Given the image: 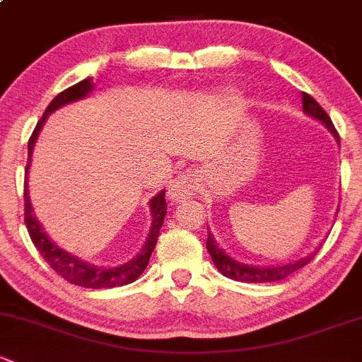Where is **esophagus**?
Returning a JSON list of instances; mask_svg holds the SVG:
<instances>
[{
    "label": "esophagus",
    "instance_id": "obj_1",
    "mask_svg": "<svg viewBox=\"0 0 362 362\" xmlns=\"http://www.w3.org/2000/svg\"><path fill=\"white\" fill-rule=\"evenodd\" d=\"M197 189V178L194 175L187 173L178 177L177 180H173L170 184L168 189V197L175 203H180V201L191 199Z\"/></svg>",
    "mask_w": 362,
    "mask_h": 362
}]
</instances>
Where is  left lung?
<instances>
[{
	"mask_svg": "<svg viewBox=\"0 0 362 362\" xmlns=\"http://www.w3.org/2000/svg\"><path fill=\"white\" fill-rule=\"evenodd\" d=\"M302 102H303V112L321 121V123L325 124L329 132H332V135L337 139V142L340 144L338 132L334 130L332 119H329V116L326 114L325 109H322L321 105H319L309 93L302 95ZM206 250H208V253H210L213 264L216 265V269H218L223 276L229 277V279H234V281H241V283H272V281H281L295 271H298V269H302L303 265L309 264L315 255V253H310L309 257L300 258V260L290 262V264H284V265L257 267V265L241 264V262L230 258L226 251H223L222 248H218V245H216L215 239L211 238V234H208Z\"/></svg>",
	"mask_w": 362,
	"mask_h": 362,
	"instance_id": "obj_1",
	"label": "left lung"
}]
</instances>
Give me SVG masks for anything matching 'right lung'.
Masks as SVG:
<instances>
[{"label": "right lung", "mask_w": 362, "mask_h": 362, "mask_svg": "<svg viewBox=\"0 0 362 362\" xmlns=\"http://www.w3.org/2000/svg\"><path fill=\"white\" fill-rule=\"evenodd\" d=\"M93 90V83L91 78L83 79V81L76 83L71 88L60 91L55 98L50 102V105L47 107L41 119L37 121L36 128H34L33 135L29 139L28 146V166H25V182H24V215H25V227L30 235V241L34 243L36 250L40 251L41 257L45 258L48 265L59 274L60 277H64L66 281H69L71 284L83 288H91V290H100V288H116V286H124V284H130L133 281H136L140 277V274L146 271V267L149 265V258L152 251L156 248V243H158L159 230H161L163 222H165L166 216V199H165V191L156 194L151 199V215H152V223L149 235H147V241L144 245L142 251L136 255L135 258L123 265H117V267H98V265L90 264V262L81 260V258L74 257V255L67 253L66 250L59 248L55 243H52V239L48 238L43 232V227L40 226V222L36 220V216L33 215V206H30L29 199V185H28V173L30 166V156H33L34 144H36L37 135H40L41 128H43L45 121L50 116L53 111H57L62 105L71 104V102L79 100V98H85L90 91Z\"/></svg>", "instance_id": "obj_1"}]
</instances>
